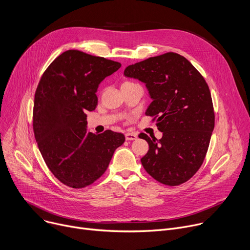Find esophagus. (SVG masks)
<instances>
[{"mask_svg":"<svg viewBox=\"0 0 250 250\" xmlns=\"http://www.w3.org/2000/svg\"><path fill=\"white\" fill-rule=\"evenodd\" d=\"M125 138L128 141H132V140H136L138 138V135L136 133H126L125 134Z\"/></svg>","mask_w":250,"mask_h":250,"instance_id":"obj_1","label":"esophagus"}]
</instances>
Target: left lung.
Segmentation results:
<instances>
[{"instance_id":"1","label":"left lung","mask_w":250,"mask_h":250,"mask_svg":"<svg viewBox=\"0 0 250 250\" xmlns=\"http://www.w3.org/2000/svg\"><path fill=\"white\" fill-rule=\"evenodd\" d=\"M124 75L144 83L152 102L145 114L157 117L162 138L139 137L149 144L141 159L147 173L176 186L203 163L214 129L211 94L201 74L183 56L169 52L128 66Z\"/></svg>"}]
</instances>
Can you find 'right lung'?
I'll use <instances>...</instances> for the list:
<instances>
[{"instance_id":"1","label":"right lung","mask_w":250,"mask_h":250,"mask_svg":"<svg viewBox=\"0 0 250 250\" xmlns=\"http://www.w3.org/2000/svg\"><path fill=\"white\" fill-rule=\"evenodd\" d=\"M118 62L68 50L50 64L37 87L33 128L41 154L63 184L84 188L103 175L122 133H87V111L98 104L96 92Z\"/></svg>"}]
</instances>
